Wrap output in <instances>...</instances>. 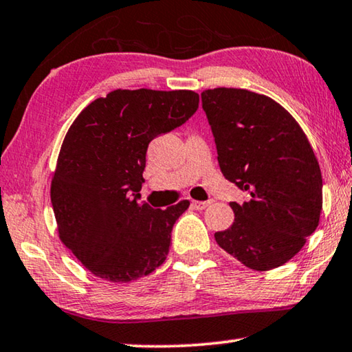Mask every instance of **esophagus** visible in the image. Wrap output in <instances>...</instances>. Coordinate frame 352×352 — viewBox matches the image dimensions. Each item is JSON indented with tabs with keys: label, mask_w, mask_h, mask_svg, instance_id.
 <instances>
[{
	"label": "esophagus",
	"mask_w": 352,
	"mask_h": 352,
	"mask_svg": "<svg viewBox=\"0 0 352 352\" xmlns=\"http://www.w3.org/2000/svg\"><path fill=\"white\" fill-rule=\"evenodd\" d=\"M212 203H214V201H192V206L195 207V209L197 210H204L206 207H209Z\"/></svg>",
	"instance_id": "34e87169"
}]
</instances>
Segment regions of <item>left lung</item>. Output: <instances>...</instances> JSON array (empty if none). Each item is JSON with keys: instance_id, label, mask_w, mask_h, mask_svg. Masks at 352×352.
Here are the masks:
<instances>
[{"instance_id": "left-lung-1", "label": "left lung", "mask_w": 352, "mask_h": 352, "mask_svg": "<svg viewBox=\"0 0 352 352\" xmlns=\"http://www.w3.org/2000/svg\"><path fill=\"white\" fill-rule=\"evenodd\" d=\"M223 176L248 193L235 220L215 232L245 267L267 272L298 254L322 207L318 160L296 120L272 98L243 89L201 94Z\"/></svg>"}]
</instances>
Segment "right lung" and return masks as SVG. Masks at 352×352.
<instances>
[{"instance_id": "obj_1", "label": "right lung", "mask_w": 352, "mask_h": 352, "mask_svg": "<svg viewBox=\"0 0 352 352\" xmlns=\"http://www.w3.org/2000/svg\"><path fill=\"white\" fill-rule=\"evenodd\" d=\"M192 90H113L78 115L62 143L51 182L62 243L91 274L131 282L165 262L171 230L187 210L140 201L149 142L197 112Z\"/></svg>"}]
</instances>
